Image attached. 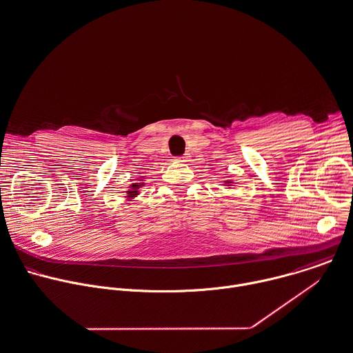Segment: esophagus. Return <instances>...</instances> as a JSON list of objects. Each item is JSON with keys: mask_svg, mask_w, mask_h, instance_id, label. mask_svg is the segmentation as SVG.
<instances>
[{"mask_svg": "<svg viewBox=\"0 0 353 353\" xmlns=\"http://www.w3.org/2000/svg\"><path fill=\"white\" fill-rule=\"evenodd\" d=\"M185 158H187V157H179L177 161H185Z\"/></svg>", "mask_w": 353, "mask_h": 353, "instance_id": "1", "label": "esophagus"}]
</instances>
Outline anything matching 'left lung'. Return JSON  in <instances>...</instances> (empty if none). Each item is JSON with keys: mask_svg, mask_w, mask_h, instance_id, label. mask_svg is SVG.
I'll return each mask as SVG.
<instances>
[{"mask_svg": "<svg viewBox=\"0 0 353 353\" xmlns=\"http://www.w3.org/2000/svg\"><path fill=\"white\" fill-rule=\"evenodd\" d=\"M222 185H223L225 188H233V187L236 185V183H234V180H233L232 177H228V179H223Z\"/></svg>", "mask_w": 353, "mask_h": 353, "instance_id": "left-lung-1", "label": "left lung"}]
</instances>
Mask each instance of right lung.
Listing matches in <instances>:
<instances>
[{
  "mask_svg": "<svg viewBox=\"0 0 353 353\" xmlns=\"http://www.w3.org/2000/svg\"><path fill=\"white\" fill-rule=\"evenodd\" d=\"M143 187H145V181L144 179H138L135 183H131L128 187H127V191L123 194L125 201L131 202L134 199H137L139 195H141V190Z\"/></svg>",
  "mask_w": 353,
  "mask_h": 353,
  "instance_id": "add662e5",
  "label": "right lung"
}]
</instances>
